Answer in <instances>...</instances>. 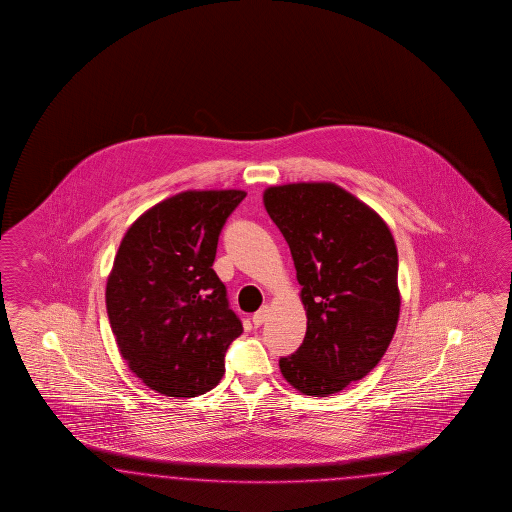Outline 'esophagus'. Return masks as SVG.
Masks as SVG:
<instances>
[{"label":"esophagus","instance_id":"esophagus-1","mask_svg":"<svg viewBox=\"0 0 512 512\" xmlns=\"http://www.w3.org/2000/svg\"><path fill=\"white\" fill-rule=\"evenodd\" d=\"M266 317H268V306H263L261 310L255 311L253 313V317H251V321H253V325L261 326L264 321H266Z\"/></svg>","mask_w":512,"mask_h":512}]
</instances>
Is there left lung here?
Instances as JSON below:
<instances>
[{"mask_svg":"<svg viewBox=\"0 0 512 512\" xmlns=\"http://www.w3.org/2000/svg\"><path fill=\"white\" fill-rule=\"evenodd\" d=\"M264 206L291 248L308 313L302 345L279 358V370L308 396L336 394L372 372L394 336V238L370 206L334 184L270 187Z\"/></svg>","mask_w":512,"mask_h":512,"instance_id":"obj_1","label":"left lung"}]
</instances>
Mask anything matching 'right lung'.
Segmentation results:
<instances>
[{
  "label": "right lung",
  "instance_id": "obj_1",
  "mask_svg": "<svg viewBox=\"0 0 512 512\" xmlns=\"http://www.w3.org/2000/svg\"><path fill=\"white\" fill-rule=\"evenodd\" d=\"M244 191H186L129 227L107 281V313L120 353L146 387L172 398L212 390L242 334L212 264Z\"/></svg>",
  "mask_w": 512,
  "mask_h": 512
}]
</instances>
